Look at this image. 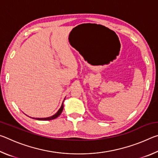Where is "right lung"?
Wrapping results in <instances>:
<instances>
[{"label": "right lung", "instance_id": "right-lung-1", "mask_svg": "<svg viewBox=\"0 0 158 158\" xmlns=\"http://www.w3.org/2000/svg\"><path fill=\"white\" fill-rule=\"evenodd\" d=\"M64 100H65V99H64ZM63 102H64V100H63ZM63 102L62 105H61L60 108L58 109L56 113L55 114H53V116L47 117V118H33L35 119V120H38V121H50V120H53V119L56 118L58 116H60V114L62 113V111L63 110Z\"/></svg>", "mask_w": 158, "mask_h": 158}]
</instances>
